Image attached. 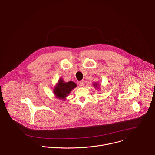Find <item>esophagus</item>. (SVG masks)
Listing matches in <instances>:
<instances>
[{
    "mask_svg": "<svg viewBox=\"0 0 155 155\" xmlns=\"http://www.w3.org/2000/svg\"><path fill=\"white\" fill-rule=\"evenodd\" d=\"M79 83H80V85L83 87L85 85V81H84V80H81L79 81Z\"/></svg>",
    "mask_w": 155,
    "mask_h": 155,
    "instance_id": "1",
    "label": "esophagus"
}]
</instances>
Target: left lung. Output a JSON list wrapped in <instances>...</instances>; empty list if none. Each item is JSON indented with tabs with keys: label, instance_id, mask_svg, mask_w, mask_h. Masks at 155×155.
Instances as JSON below:
<instances>
[{
	"label": "left lung",
	"instance_id": "left-lung-1",
	"mask_svg": "<svg viewBox=\"0 0 155 155\" xmlns=\"http://www.w3.org/2000/svg\"><path fill=\"white\" fill-rule=\"evenodd\" d=\"M97 85V84H96V85H94V86H95V87H96Z\"/></svg>",
	"mask_w": 155,
	"mask_h": 155
}]
</instances>
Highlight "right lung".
<instances>
[{"label": "right lung", "mask_w": 155, "mask_h": 155, "mask_svg": "<svg viewBox=\"0 0 155 155\" xmlns=\"http://www.w3.org/2000/svg\"><path fill=\"white\" fill-rule=\"evenodd\" d=\"M76 87V83L73 81L65 83L62 79H61L59 81L58 86L55 88L54 92L58 97L64 99Z\"/></svg>", "instance_id": "add662e5"}]
</instances>
